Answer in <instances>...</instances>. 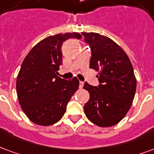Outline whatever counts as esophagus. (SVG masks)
Instances as JSON below:
<instances>
[{
	"label": "esophagus",
	"instance_id": "1",
	"mask_svg": "<svg viewBox=\"0 0 154 154\" xmlns=\"http://www.w3.org/2000/svg\"><path fill=\"white\" fill-rule=\"evenodd\" d=\"M83 86H84V82H79V87L82 89L83 87Z\"/></svg>",
	"mask_w": 154,
	"mask_h": 154
}]
</instances>
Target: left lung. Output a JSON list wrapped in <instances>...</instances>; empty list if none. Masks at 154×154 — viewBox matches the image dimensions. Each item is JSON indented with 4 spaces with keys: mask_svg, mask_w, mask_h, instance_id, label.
<instances>
[{
    "mask_svg": "<svg viewBox=\"0 0 154 154\" xmlns=\"http://www.w3.org/2000/svg\"><path fill=\"white\" fill-rule=\"evenodd\" d=\"M91 50L90 68L99 71L100 85L85 82L90 94L84 105L86 118L101 127H109L122 120L132 104L136 79L126 52L109 37L96 32H82Z\"/></svg>",
    "mask_w": 154,
    "mask_h": 154,
    "instance_id": "obj_1",
    "label": "left lung"
}]
</instances>
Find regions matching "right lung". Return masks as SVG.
<instances>
[{
	"label": "right lung",
	"mask_w": 154,
	"mask_h": 154,
	"mask_svg": "<svg viewBox=\"0 0 154 154\" xmlns=\"http://www.w3.org/2000/svg\"><path fill=\"white\" fill-rule=\"evenodd\" d=\"M69 38L81 39L82 35L67 32L42 40L25 57L18 74L16 91L19 104L28 119L40 126L58 122L79 87L76 77L64 80L57 76L62 64L61 46Z\"/></svg>",
	"instance_id": "obj_1"
}]
</instances>
